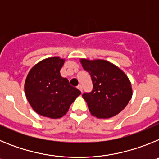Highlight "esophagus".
Returning a JSON list of instances; mask_svg holds the SVG:
<instances>
[{"label":"esophagus","mask_w":159,"mask_h":159,"mask_svg":"<svg viewBox=\"0 0 159 159\" xmlns=\"http://www.w3.org/2000/svg\"><path fill=\"white\" fill-rule=\"evenodd\" d=\"M77 88H78L79 90H80V91L81 92H83V88H82V85H80V84H79L78 86H77Z\"/></svg>","instance_id":"1"}]
</instances>
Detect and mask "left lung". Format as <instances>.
<instances>
[{"instance_id": "8db88e82", "label": "left lung", "mask_w": 159, "mask_h": 159, "mask_svg": "<svg viewBox=\"0 0 159 159\" xmlns=\"http://www.w3.org/2000/svg\"><path fill=\"white\" fill-rule=\"evenodd\" d=\"M85 71L93 82L90 93L83 94L92 116L109 119L126 107L132 97L130 80L119 67L104 60L80 59Z\"/></svg>"}]
</instances>
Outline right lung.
Instances as JSON below:
<instances>
[{
    "mask_svg": "<svg viewBox=\"0 0 159 159\" xmlns=\"http://www.w3.org/2000/svg\"><path fill=\"white\" fill-rule=\"evenodd\" d=\"M65 60L54 57L44 59L32 67L25 83L26 98L40 116L60 119L81 92L60 75Z\"/></svg>",
    "mask_w": 159,
    "mask_h": 159,
    "instance_id": "1",
    "label": "right lung"
}]
</instances>
